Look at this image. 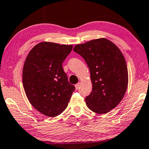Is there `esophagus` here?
Returning a JSON list of instances; mask_svg holds the SVG:
<instances>
[{"label": "esophagus", "mask_w": 149, "mask_h": 149, "mask_svg": "<svg viewBox=\"0 0 149 149\" xmlns=\"http://www.w3.org/2000/svg\"><path fill=\"white\" fill-rule=\"evenodd\" d=\"M80 82H79V83L77 84H75V88H76V90H79V88H80Z\"/></svg>", "instance_id": "34e87169"}]
</instances>
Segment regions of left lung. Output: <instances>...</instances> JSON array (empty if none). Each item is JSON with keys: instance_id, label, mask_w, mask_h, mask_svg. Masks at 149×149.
Segmentation results:
<instances>
[{"instance_id": "1", "label": "left lung", "mask_w": 149, "mask_h": 149, "mask_svg": "<svg viewBox=\"0 0 149 149\" xmlns=\"http://www.w3.org/2000/svg\"><path fill=\"white\" fill-rule=\"evenodd\" d=\"M73 51L81 55L91 72L92 91L85 98L95 113H106L122 100L128 85V70L120 49L106 38L76 45Z\"/></svg>"}]
</instances>
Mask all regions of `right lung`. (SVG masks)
Segmentation results:
<instances>
[{"mask_svg": "<svg viewBox=\"0 0 149 149\" xmlns=\"http://www.w3.org/2000/svg\"><path fill=\"white\" fill-rule=\"evenodd\" d=\"M72 49V45L43 41L31 49L24 62L22 83L26 96L46 116L60 115L74 91L62 67Z\"/></svg>", "mask_w": 149, "mask_h": 149, "instance_id": "obj_1", "label": "right lung"}]
</instances>
